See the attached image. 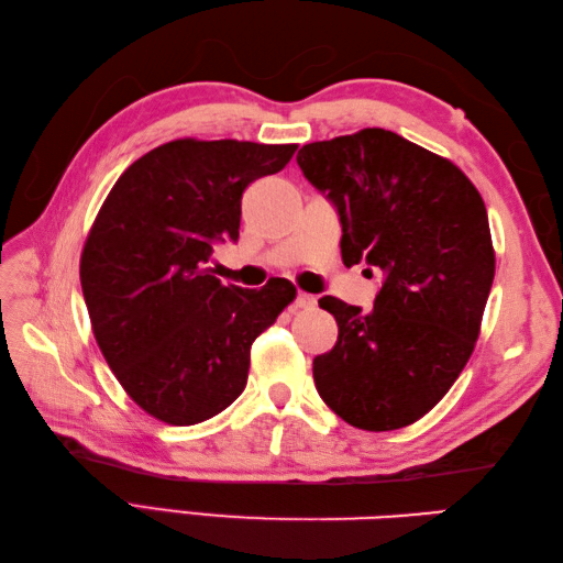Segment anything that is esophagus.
Instances as JSON below:
<instances>
[{
  "instance_id": "34e87169",
  "label": "esophagus",
  "mask_w": 563,
  "mask_h": 563,
  "mask_svg": "<svg viewBox=\"0 0 563 563\" xmlns=\"http://www.w3.org/2000/svg\"><path fill=\"white\" fill-rule=\"evenodd\" d=\"M317 305V300L312 295H307V292H300L295 297V309H312Z\"/></svg>"
}]
</instances>
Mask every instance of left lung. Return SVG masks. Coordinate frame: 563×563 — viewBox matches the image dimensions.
Instances as JSON below:
<instances>
[{
  "label": "left lung",
  "mask_w": 563,
  "mask_h": 563,
  "mask_svg": "<svg viewBox=\"0 0 563 563\" xmlns=\"http://www.w3.org/2000/svg\"><path fill=\"white\" fill-rule=\"evenodd\" d=\"M297 164L339 210L345 266L385 273L369 312L319 300L339 324L336 345L314 357L319 397L361 430L411 426L479 339L496 273L484 200L460 166L382 128L309 142Z\"/></svg>",
  "instance_id": "left-lung-1"
}]
</instances>
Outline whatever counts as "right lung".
<instances>
[{
  "label": "right lung",
  "instance_id": "right-lung-1",
  "mask_svg": "<svg viewBox=\"0 0 563 563\" xmlns=\"http://www.w3.org/2000/svg\"><path fill=\"white\" fill-rule=\"evenodd\" d=\"M297 145L181 137L118 178L81 249L79 278L106 363L142 411L196 426L246 387L251 343L295 300V285H222L214 242L239 239L242 196Z\"/></svg>",
  "mask_w": 563,
  "mask_h": 563
}]
</instances>
